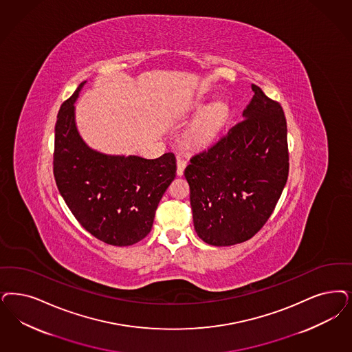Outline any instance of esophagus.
Segmentation results:
<instances>
[{"label": "esophagus", "mask_w": 352, "mask_h": 352, "mask_svg": "<svg viewBox=\"0 0 352 352\" xmlns=\"http://www.w3.org/2000/svg\"><path fill=\"white\" fill-rule=\"evenodd\" d=\"M187 166V161L184 158L178 157L177 158V174L181 177L183 175V171Z\"/></svg>", "instance_id": "esophagus-1"}]
</instances>
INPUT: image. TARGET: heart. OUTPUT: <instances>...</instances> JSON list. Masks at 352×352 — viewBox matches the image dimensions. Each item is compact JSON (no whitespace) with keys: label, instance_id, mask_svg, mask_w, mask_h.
I'll list each match as a JSON object with an SVG mask.
<instances>
[{"label":"heart","instance_id":"1","mask_svg":"<svg viewBox=\"0 0 352 352\" xmlns=\"http://www.w3.org/2000/svg\"><path fill=\"white\" fill-rule=\"evenodd\" d=\"M199 109L201 107H197ZM230 109L225 102H214L201 110L184 133L188 146L203 148L210 144L221 133L229 118Z\"/></svg>","mask_w":352,"mask_h":352}]
</instances>
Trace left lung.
Instances as JSON below:
<instances>
[{
	"mask_svg": "<svg viewBox=\"0 0 352 352\" xmlns=\"http://www.w3.org/2000/svg\"><path fill=\"white\" fill-rule=\"evenodd\" d=\"M243 121L184 170L195 230L204 242L234 245L260 230L289 175L287 126L278 102L252 85Z\"/></svg>",
	"mask_w": 352,
	"mask_h": 352,
	"instance_id": "8db88e82",
	"label": "left lung"
}]
</instances>
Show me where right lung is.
Returning <instances> with one entry per match:
<instances>
[{"label": "right lung", "instance_id": "right-lung-1", "mask_svg": "<svg viewBox=\"0 0 352 352\" xmlns=\"http://www.w3.org/2000/svg\"><path fill=\"white\" fill-rule=\"evenodd\" d=\"M85 83L62 104L57 116L54 178L85 230L111 245H131L152 229L158 203L175 178V156L107 155L88 146L78 131L74 105Z\"/></svg>", "mask_w": 352, "mask_h": 352}]
</instances>
